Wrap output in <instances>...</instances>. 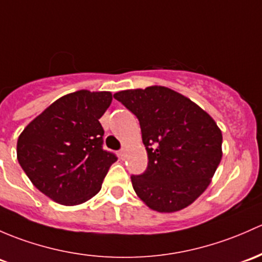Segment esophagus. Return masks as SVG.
<instances>
[{
	"mask_svg": "<svg viewBox=\"0 0 262 262\" xmlns=\"http://www.w3.org/2000/svg\"><path fill=\"white\" fill-rule=\"evenodd\" d=\"M119 156H120V158H125V156H126V148H122V149L119 150Z\"/></svg>",
	"mask_w": 262,
	"mask_h": 262,
	"instance_id": "esophagus-1",
	"label": "esophagus"
}]
</instances>
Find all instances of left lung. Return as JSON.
Returning <instances> with one entry per match:
<instances>
[{
  "instance_id": "obj_1",
  "label": "left lung",
  "mask_w": 262,
  "mask_h": 262,
  "mask_svg": "<svg viewBox=\"0 0 262 262\" xmlns=\"http://www.w3.org/2000/svg\"><path fill=\"white\" fill-rule=\"evenodd\" d=\"M114 98L139 120L148 167L132 176L138 197L158 212H174L205 192L222 158V133L214 120L166 86L124 90Z\"/></svg>"
}]
</instances>
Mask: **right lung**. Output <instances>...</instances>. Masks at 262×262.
Segmentation results:
<instances>
[{
	"label": "right lung",
	"instance_id": "right-lung-1",
	"mask_svg": "<svg viewBox=\"0 0 262 262\" xmlns=\"http://www.w3.org/2000/svg\"><path fill=\"white\" fill-rule=\"evenodd\" d=\"M112 99L109 92L88 90L61 96L18 137V163L38 191L55 202L80 205L100 191L118 159L103 149L99 122Z\"/></svg>",
	"mask_w": 262,
	"mask_h": 262
}]
</instances>
